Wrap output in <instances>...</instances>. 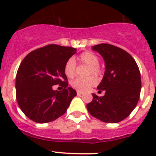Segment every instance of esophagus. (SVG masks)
I'll list each match as a JSON object with an SVG mask.
<instances>
[{"mask_svg": "<svg viewBox=\"0 0 156 156\" xmlns=\"http://www.w3.org/2000/svg\"><path fill=\"white\" fill-rule=\"evenodd\" d=\"M77 94H78V96H81V95H82V94H83V92H81V91H78V92H77Z\"/></svg>", "mask_w": 156, "mask_h": 156, "instance_id": "34e87169", "label": "esophagus"}]
</instances>
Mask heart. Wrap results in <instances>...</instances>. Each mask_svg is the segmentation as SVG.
Instances as JSON below:
<instances>
[{
  "label": "heart",
  "instance_id": "heart-1",
  "mask_svg": "<svg viewBox=\"0 0 156 156\" xmlns=\"http://www.w3.org/2000/svg\"><path fill=\"white\" fill-rule=\"evenodd\" d=\"M80 62L89 66L87 75H99L100 73V69L99 68V58L92 52L86 51L81 53L79 56ZM66 75L69 78H72L75 75V61L73 58H70L66 62L64 68ZM97 84V80L94 77L90 76L87 78H78L74 80L71 85L74 89L78 91L84 92L93 86Z\"/></svg>",
  "mask_w": 156,
  "mask_h": 156
}]
</instances>
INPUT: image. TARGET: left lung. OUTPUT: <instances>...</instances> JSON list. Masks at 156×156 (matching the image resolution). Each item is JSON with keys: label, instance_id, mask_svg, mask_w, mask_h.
I'll return each instance as SVG.
<instances>
[{"label": "left lung", "instance_id": "1", "mask_svg": "<svg viewBox=\"0 0 156 156\" xmlns=\"http://www.w3.org/2000/svg\"><path fill=\"white\" fill-rule=\"evenodd\" d=\"M101 55L105 72L98 92L92 94L93 100L87 105L90 114L106 123H118L126 119L136 107L141 90V78L134 59L127 52L108 44L93 46Z\"/></svg>", "mask_w": 156, "mask_h": 156}]
</instances>
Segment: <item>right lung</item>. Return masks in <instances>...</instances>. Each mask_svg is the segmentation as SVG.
Instances as JSON below:
<instances>
[{
	"label": "right lung",
	"instance_id": "1",
	"mask_svg": "<svg viewBox=\"0 0 156 156\" xmlns=\"http://www.w3.org/2000/svg\"><path fill=\"white\" fill-rule=\"evenodd\" d=\"M76 49L50 44L29 53L19 67L16 93L23 112L37 123H48L62 116L77 95L68 87L64 68ZM60 84L62 91L52 86Z\"/></svg>",
	"mask_w": 156,
	"mask_h": 156
}]
</instances>
